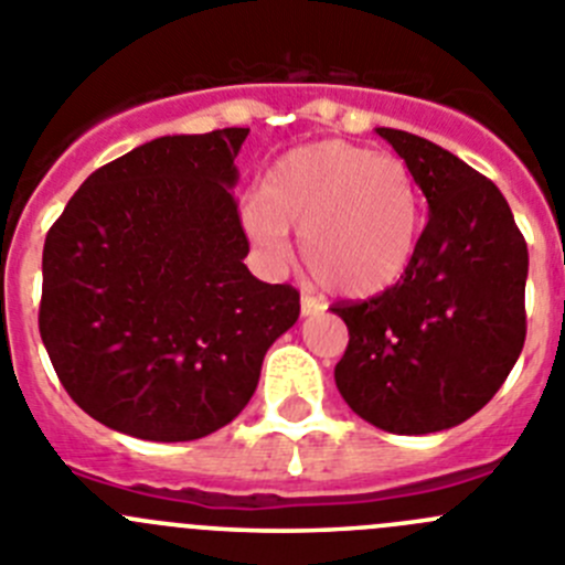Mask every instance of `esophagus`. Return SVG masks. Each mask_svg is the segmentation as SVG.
<instances>
[{"mask_svg":"<svg viewBox=\"0 0 565 565\" xmlns=\"http://www.w3.org/2000/svg\"><path fill=\"white\" fill-rule=\"evenodd\" d=\"M323 303H320L318 298H312V295H303V298H300V315H303V318H309V315H320L323 312Z\"/></svg>","mask_w":565,"mask_h":565,"instance_id":"34e87169","label":"esophagus"}]
</instances>
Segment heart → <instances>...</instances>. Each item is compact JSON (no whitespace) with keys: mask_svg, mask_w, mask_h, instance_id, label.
I'll list each match as a JSON object with an SVG mask.
<instances>
[{"mask_svg":"<svg viewBox=\"0 0 565 565\" xmlns=\"http://www.w3.org/2000/svg\"><path fill=\"white\" fill-rule=\"evenodd\" d=\"M245 228L273 258L300 231V258L329 292L371 298L407 273L420 234V194L407 163L351 141H315L278 158Z\"/></svg>","mask_w":565,"mask_h":565,"instance_id":"b5f03b06","label":"heart"}]
</instances>
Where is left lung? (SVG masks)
<instances>
[{"label": "left lung", "instance_id": "left-lung-1", "mask_svg": "<svg viewBox=\"0 0 565 565\" xmlns=\"http://www.w3.org/2000/svg\"><path fill=\"white\" fill-rule=\"evenodd\" d=\"M429 203L407 273L334 303L348 348L334 367L345 404L393 435L451 429L497 395L526 337V242L497 183L407 130L376 128Z\"/></svg>", "mask_w": 565, "mask_h": 565}]
</instances>
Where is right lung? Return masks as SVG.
<instances>
[{
  "mask_svg": "<svg viewBox=\"0 0 565 565\" xmlns=\"http://www.w3.org/2000/svg\"><path fill=\"white\" fill-rule=\"evenodd\" d=\"M247 128L161 136L83 181L44 242L39 329L94 420L198 440L250 402L267 348L300 315L258 281L231 189Z\"/></svg>",
  "mask_w": 565,
  "mask_h": 565,
  "instance_id": "add662e5",
  "label": "right lung"
}]
</instances>
